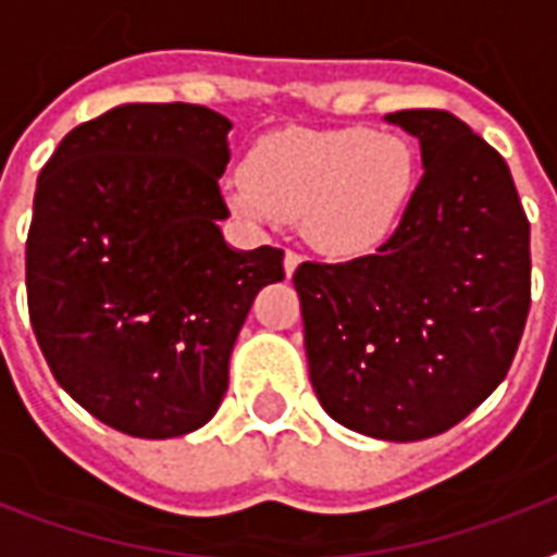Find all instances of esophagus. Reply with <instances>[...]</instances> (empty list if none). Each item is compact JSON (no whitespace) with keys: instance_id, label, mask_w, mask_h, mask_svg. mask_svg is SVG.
Masks as SVG:
<instances>
[{"instance_id":"esophagus-1","label":"esophagus","mask_w":557,"mask_h":557,"mask_svg":"<svg viewBox=\"0 0 557 557\" xmlns=\"http://www.w3.org/2000/svg\"><path fill=\"white\" fill-rule=\"evenodd\" d=\"M300 260H304V257H300L297 251H286V257H283V269H286V277H292V274H295L297 265H300Z\"/></svg>"}]
</instances>
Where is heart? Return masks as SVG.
Segmentation results:
<instances>
[{
  "instance_id": "obj_1",
  "label": "heart",
  "mask_w": 557,
  "mask_h": 557,
  "mask_svg": "<svg viewBox=\"0 0 557 557\" xmlns=\"http://www.w3.org/2000/svg\"><path fill=\"white\" fill-rule=\"evenodd\" d=\"M413 178L416 156L405 138L367 126H292L253 144L227 201L260 225L300 219L321 251L358 253L393 231Z\"/></svg>"
}]
</instances>
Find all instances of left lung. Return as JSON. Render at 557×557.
<instances>
[{
	"instance_id": "1",
	"label": "left lung",
	"mask_w": 557,
	"mask_h": 557,
	"mask_svg": "<svg viewBox=\"0 0 557 557\" xmlns=\"http://www.w3.org/2000/svg\"><path fill=\"white\" fill-rule=\"evenodd\" d=\"M424 176L387 243L300 262L295 288L323 410L349 431L416 442L448 431L506 379L532 304L529 219L509 164L445 109L387 115Z\"/></svg>"
}]
</instances>
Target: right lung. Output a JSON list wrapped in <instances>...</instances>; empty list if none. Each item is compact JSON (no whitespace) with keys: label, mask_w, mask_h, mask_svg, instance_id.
Returning <instances> with one entry per match:
<instances>
[{"label":"right lung","mask_w":557,"mask_h":557,"mask_svg":"<svg viewBox=\"0 0 557 557\" xmlns=\"http://www.w3.org/2000/svg\"><path fill=\"white\" fill-rule=\"evenodd\" d=\"M231 121L196 103H126L74 126L37 178L25 288L57 384L138 440L208 422L227 358L283 251L227 248L219 176Z\"/></svg>","instance_id":"obj_1"}]
</instances>
